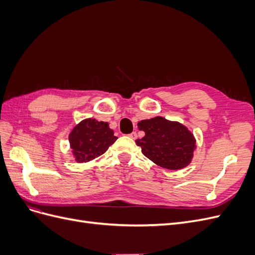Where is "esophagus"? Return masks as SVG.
<instances>
[{"mask_svg": "<svg viewBox=\"0 0 255 255\" xmlns=\"http://www.w3.org/2000/svg\"><path fill=\"white\" fill-rule=\"evenodd\" d=\"M128 136L129 138H132V139H136V138H137V134H136V132L130 133V134H128Z\"/></svg>", "mask_w": 255, "mask_h": 255, "instance_id": "34e87169", "label": "esophagus"}]
</instances>
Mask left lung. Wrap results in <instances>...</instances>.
Instances as JSON below:
<instances>
[{"label": "left lung", "instance_id": "left-lung-1", "mask_svg": "<svg viewBox=\"0 0 255 255\" xmlns=\"http://www.w3.org/2000/svg\"><path fill=\"white\" fill-rule=\"evenodd\" d=\"M144 136L136 140L145 157L157 166L180 170L187 167L197 149L196 138L182 123L167 120L160 116L138 122Z\"/></svg>", "mask_w": 255, "mask_h": 255}]
</instances>
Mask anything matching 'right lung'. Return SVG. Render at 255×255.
<instances>
[{
    "mask_svg": "<svg viewBox=\"0 0 255 255\" xmlns=\"http://www.w3.org/2000/svg\"><path fill=\"white\" fill-rule=\"evenodd\" d=\"M117 139L109 123L94 118L82 120L69 134L72 155L78 163H88L102 155Z\"/></svg>",
    "mask_w": 255,
    "mask_h": 255,
    "instance_id": "1",
    "label": "right lung"
}]
</instances>
